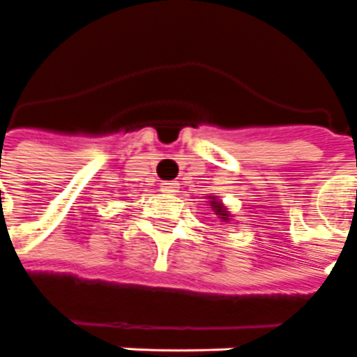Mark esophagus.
<instances>
[{
	"mask_svg": "<svg viewBox=\"0 0 357 357\" xmlns=\"http://www.w3.org/2000/svg\"><path fill=\"white\" fill-rule=\"evenodd\" d=\"M178 190V184L174 183V181H165V183H161V192H167V194H176Z\"/></svg>",
	"mask_w": 357,
	"mask_h": 357,
	"instance_id": "34e87169",
	"label": "esophagus"
}]
</instances>
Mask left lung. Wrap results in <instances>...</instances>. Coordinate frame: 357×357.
Segmentation results:
<instances>
[{"label":"left lung","instance_id":"8db88e82","mask_svg":"<svg viewBox=\"0 0 357 357\" xmlns=\"http://www.w3.org/2000/svg\"><path fill=\"white\" fill-rule=\"evenodd\" d=\"M209 199H211L209 204H211V209L215 211V215H217L223 223H229V221H231V213L227 211V207H225L221 202H217L215 198H209Z\"/></svg>","mask_w":357,"mask_h":357}]
</instances>
